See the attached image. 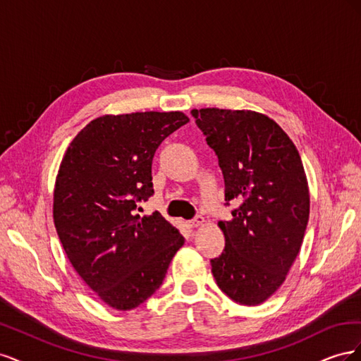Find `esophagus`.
<instances>
[{
    "mask_svg": "<svg viewBox=\"0 0 361 361\" xmlns=\"http://www.w3.org/2000/svg\"><path fill=\"white\" fill-rule=\"evenodd\" d=\"M204 224V218L202 216V215H197L194 218V220H191V221H188V226L190 227H192V228H195V227H200V226H203Z\"/></svg>",
    "mask_w": 361,
    "mask_h": 361,
    "instance_id": "1",
    "label": "esophagus"
}]
</instances>
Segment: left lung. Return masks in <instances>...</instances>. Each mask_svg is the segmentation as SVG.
Here are the masks:
<instances>
[{
    "instance_id": "8db88e82",
    "label": "left lung",
    "mask_w": 361,
    "mask_h": 361,
    "mask_svg": "<svg viewBox=\"0 0 361 361\" xmlns=\"http://www.w3.org/2000/svg\"><path fill=\"white\" fill-rule=\"evenodd\" d=\"M215 150L226 202L239 203L220 221L221 256L211 260L220 289L233 301L257 305L286 280L302 244L310 212L309 183L292 140L274 120L251 110H192Z\"/></svg>"
}]
</instances>
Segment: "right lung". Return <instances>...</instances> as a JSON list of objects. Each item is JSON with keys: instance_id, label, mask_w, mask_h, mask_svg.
<instances>
[{"instance_id": "right-lung-1", "label": "right lung", "mask_w": 361, "mask_h": 361, "mask_svg": "<svg viewBox=\"0 0 361 361\" xmlns=\"http://www.w3.org/2000/svg\"><path fill=\"white\" fill-rule=\"evenodd\" d=\"M188 122L182 111L105 114L80 130L61 159L56 231L78 276L116 310L143 304L185 243L159 212L140 216L137 206L154 194L158 146Z\"/></svg>"}]
</instances>
